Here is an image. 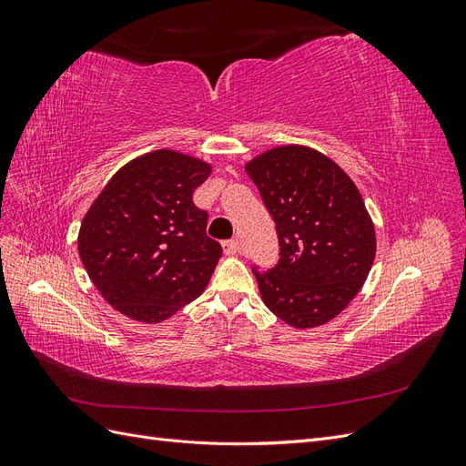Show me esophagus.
Masks as SVG:
<instances>
[{"mask_svg": "<svg viewBox=\"0 0 466 466\" xmlns=\"http://www.w3.org/2000/svg\"><path fill=\"white\" fill-rule=\"evenodd\" d=\"M223 252H225V255H237V252H238V241H237V238H231V241H223Z\"/></svg>", "mask_w": 466, "mask_h": 466, "instance_id": "34e87169", "label": "esophagus"}]
</instances>
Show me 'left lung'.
Segmentation results:
<instances>
[{
    "mask_svg": "<svg viewBox=\"0 0 466 466\" xmlns=\"http://www.w3.org/2000/svg\"><path fill=\"white\" fill-rule=\"evenodd\" d=\"M276 223L279 262L252 270L264 305L293 329L340 315L368 279L375 225L361 194L327 155L278 146L245 165Z\"/></svg>",
    "mask_w": 466,
    "mask_h": 466,
    "instance_id": "obj_1",
    "label": "left lung"
}]
</instances>
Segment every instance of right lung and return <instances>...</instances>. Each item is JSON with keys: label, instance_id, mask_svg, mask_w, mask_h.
Returning a JSON list of instances; mask_svg holds the SVG:
<instances>
[{"label": "right lung", "instance_id": "add662e5", "mask_svg": "<svg viewBox=\"0 0 466 466\" xmlns=\"http://www.w3.org/2000/svg\"><path fill=\"white\" fill-rule=\"evenodd\" d=\"M209 175L208 161L155 149L120 167L87 209L79 257L118 313L163 322L206 289L221 245L206 235L208 214L192 194Z\"/></svg>", "mask_w": 466, "mask_h": 466}]
</instances>
